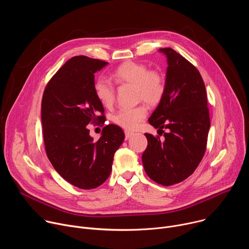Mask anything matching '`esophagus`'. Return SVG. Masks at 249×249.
I'll return each instance as SVG.
<instances>
[{
	"label": "esophagus",
	"mask_w": 249,
	"mask_h": 249,
	"mask_svg": "<svg viewBox=\"0 0 249 249\" xmlns=\"http://www.w3.org/2000/svg\"><path fill=\"white\" fill-rule=\"evenodd\" d=\"M133 135H134V133L129 132V131H125V139H126V140H129Z\"/></svg>",
	"instance_id": "esophagus-1"
}]
</instances>
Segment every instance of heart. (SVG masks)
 I'll return each mask as SVG.
<instances>
[{"label": "heart", "mask_w": 249, "mask_h": 249, "mask_svg": "<svg viewBox=\"0 0 249 249\" xmlns=\"http://www.w3.org/2000/svg\"><path fill=\"white\" fill-rule=\"evenodd\" d=\"M110 79L115 85H134L138 99H144L151 105H157L165 92L163 76L158 71L150 70L148 66L137 62H126L118 66L111 73ZM94 94L99 102L109 107L115 100V87L106 78L99 77L93 83ZM148 113L146 105L120 108L112 117L113 122L126 130H134Z\"/></svg>", "instance_id": "1"}]
</instances>
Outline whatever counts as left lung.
Returning a JSON list of instances; mask_svg holds the SVG:
<instances>
[{
  "mask_svg": "<svg viewBox=\"0 0 249 249\" xmlns=\"http://www.w3.org/2000/svg\"><path fill=\"white\" fill-rule=\"evenodd\" d=\"M167 58L165 92L149 123L164 140L146 133L142 156L146 173L163 186L185 180L202 160L210 129L205 84L195 66L171 48H160Z\"/></svg>",
  "mask_w": 249,
  "mask_h": 249,
  "instance_id": "8db88e82",
  "label": "left lung"
}]
</instances>
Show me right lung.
<instances>
[{
	"label": "right lung",
	"mask_w": 249,
	"mask_h": 249,
	"mask_svg": "<svg viewBox=\"0 0 249 249\" xmlns=\"http://www.w3.org/2000/svg\"><path fill=\"white\" fill-rule=\"evenodd\" d=\"M107 64L87 56L71 58L48 82L42 96L46 155L63 178L81 189L96 188L108 178L114 154L125 138L119 126L109 124L93 142L87 128L105 121L93 83L95 72Z\"/></svg>",
	"instance_id": "1"
}]
</instances>
